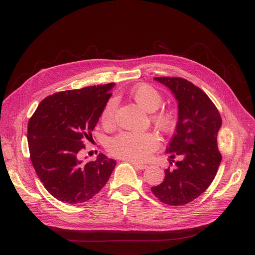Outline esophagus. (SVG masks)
<instances>
[{"label":"esophagus","instance_id":"obj_1","mask_svg":"<svg viewBox=\"0 0 255 255\" xmlns=\"http://www.w3.org/2000/svg\"><path fill=\"white\" fill-rule=\"evenodd\" d=\"M132 165L137 168V169H140V170H143V169H146L148 166L147 165H144V164H139V163H135V162H132Z\"/></svg>","mask_w":255,"mask_h":255}]
</instances>
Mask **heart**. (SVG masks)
<instances>
[{
    "instance_id": "obj_1",
    "label": "heart",
    "mask_w": 255,
    "mask_h": 255,
    "mask_svg": "<svg viewBox=\"0 0 255 255\" xmlns=\"http://www.w3.org/2000/svg\"><path fill=\"white\" fill-rule=\"evenodd\" d=\"M130 97L137 105L148 112H153L162 105L163 98L155 88L147 84L138 85L130 91ZM117 101L110 99L101 112V122L103 125L111 126L115 122ZM153 124L163 132H170L176 124L174 111L162 109L151 115ZM159 139L152 132L132 133L123 132L112 136L107 142V150L115 156L127 159V161H144L150 153L158 147Z\"/></svg>"
}]
</instances>
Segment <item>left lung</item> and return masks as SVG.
I'll return each mask as SVG.
<instances>
[{
  "label": "left lung",
  "instance_id": "8db88e82",
  "mask_svg": "<svg viewBox=\"0 0 255 255\" xmlns=\"http://www.w3.org/2000/svg\"><path fill=\"white\" fill-rule=\"evenodd\" d=\"M172 91L177 100L176 131L167 153L178 156L165 170L163 183L152 187L158 201L169 206H183L199 197L210 186L218 172L222 154L218 131L222 118L209 97L194 84L182 78H154Z\"/></svg>",
  "mask_w": 255,
  "mask_h": 255
}]
</instances>
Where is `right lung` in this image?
I'll return each mask as SVG.
<instances>
[{"label":"right lung","instance_id":"1","mask_svg":"<svg viewBox=\"0 0 255 255\" xmlns=\"http://www.w3.org/2000/svg\"><path fill=\"white\" fill-rule=\"evenodd\" d=\"M115 83L56 92L45 98L28 122L30 159L40 181L56 200L85 203L107 181L117 162L100 153L84 163V138H89L111 97Z\"/></svg>","mask_w":255,"mask_h":255}]
</instances>
